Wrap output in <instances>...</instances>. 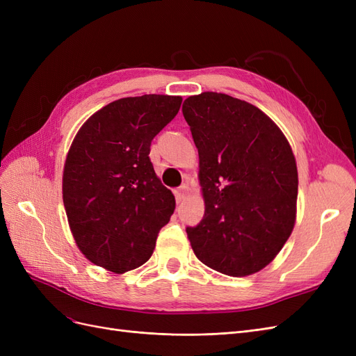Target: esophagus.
Here are the masks:
<instances>
[{"mask_svg":"<svg viewBox=\"0 0 356 356\" xmlns=\"http://www.w3.org/2000/svg\"><path fill=\"white\" fill-rule=\"evenodd\" d=\"M188 193H190L188 186H187V184H182V186L177 190V199H178V200H184V199L188 196Z\"/></svg>","mask_w":356,"mask_h":356,"instance_id":"1","label":"esophagus"}]
</instances>
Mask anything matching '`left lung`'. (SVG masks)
<instances>
[{"label":"left lung","instance_id":"1","mask_svg":"<svg viewBox=\"0 0 356 356\" xmlns=\"http://www.w3.org/2000/svg\"><path fill=\"white\" fill-rule=\"evenodd\" d=\"M199 152L203 220L187 227L199 260L248 276L270 263L294 229L297 165L286 138L250 102L203 92L182 105Z\"/></svg>","mask_w":356,"mask_h":356}]
</instances>
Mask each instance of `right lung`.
<instances>
[{
  "mask_svg": "<svg viewBox=\"0 0 356 356\" xmlns=\"http://www.w3.org/2000/svg\"><path fill=\"white\" fill-rule=\"evenodd\" d=\"M181 102L168 95L117 99L75 135L63 168V207L75 242L93 264L124 273L152 257L175 197L156 175L149 145Z\"/></svg>",
  "mask_w": 356,
  "mask_h": 356,
  "instance_id": "obj_1",
  "label": "right lung"
}]
</instances>
